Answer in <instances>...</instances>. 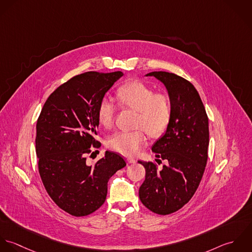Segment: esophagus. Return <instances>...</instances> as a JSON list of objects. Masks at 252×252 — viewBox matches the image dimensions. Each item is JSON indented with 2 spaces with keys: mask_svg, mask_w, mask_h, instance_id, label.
Returning <instances> with one entry per match:
<instances>
[{
  "mask_svg": "<svg viewBox=\"0 0 252 252\" xmlns=\"http://www.w3.org/2000/svg\"><path fill=\"white\" fill-rule=\"evenodd\" d=\"M136 160H135V158H131V157H127L126 158V162L127 163H134Z\"/></svg>",
  "mask_w": 252,
  "mask_h": 252,
  "instance_id": "obj_1",
  "label": "esophagus"
}]
</instances>
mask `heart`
Here are the masks:
<instances>
[{
	"instance_id": "b5f03b06",
	"label": "heart",
	"mask_w": 252,
	"mask_h": 252,
	"mask_svg": "<svg viewBox=\"0 0 252 252\" xmlns=\"http://www.w3.org/2000/svg\"><path fill=\"white\" fill-rule=\"evenodd\" d=\"M116 98L124 108L136 111L133 130L120 131L107 140L108 148L126 156L140 151L147 141L146 132L157 137L167 128L172 116V102L167 93L158 92L140 81H131L121 86ZM117 107L111 99H101L97 107V120L102 126L110 128L115 120Z\"/></svg>"
}]
</instances>
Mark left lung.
I'll list each match as a JSON object with an SVG mask.
<instances>
[{
    "mask_svg": "<svg viewBox=\"0 0 252 252\" xmlns=\"http://www.w3.org/2000/svg\"><path fill=\"white\" fill-rule=\"evenodd\" d=\"M154 76L161 81L172 102V116L164 135L152 148L158 163L141 161L146 170L139 188L141 202L154 213L166 215L183 207L196 193L205 169L209 144L208 118L195 87L173 73L158 71Z\"/></svg>",
    "mask_w": 252,
    "mask_h": 252,
    "instance_id": "1",
    "label": "left lung"
}]
</instances>
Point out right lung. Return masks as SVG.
Returning <instances> with one entry per match:
<instances>
[{"mask_svg": "<svg viewBox=\"0 0 252 252\" xmlns=\"http://www.w3.org/2000/svg\"><path fill=\"white\" fill-rule=\"evenodd\" d=\"M123 76L87 72L59 86L46 101L36 126V153L43 184L62 210L87 216L107 196L109 179L126 165L122 156L106 152L94 165L88 163L101 144L97 107L107 91Z\"/></svg>", "mask_w": 252, "mask_h": 252, "instance_id": "add662e5", "label": "right lung"}]
</instances>
